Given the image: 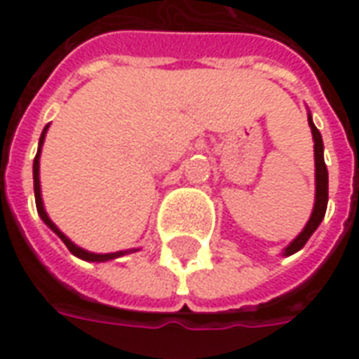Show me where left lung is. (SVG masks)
Wrapping results in <instances>:
<instances>
[{
    "mask_svg": "<svg viewBox=\"0 0 359 359\" xmlns=\"http://www.w3.org/2000/svg\"><path fill=\"white\" fill-rule=\"evenodd\" d=\"M308 123L309 128H311V134H313V151H316V203H313L311 217L304 226V231L283 250V256H292L298 250L306 246L309 236L316 233L317 226L321 225L325 211H327V202H329V172H327V165H325L323 157V138H321V133L317 130V126L313 125L311 115H308Z\"/></svg>",
    "mask_w": 359,
    "mask_h": 359,
    "instance_id": "1",
    "label": "left lung"
}]
</instances>
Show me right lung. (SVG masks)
<instances>
[{
	"instance_id": "right-lung-1",
	"label": "right lung",
	"mask_w": 359,
	"mask_h": 359,
	"mask_svg": "<svg viewBox=\"0 0 359 359\" xmlns=\"http://www.w3.org/2000/svg\"><path fill=\"white\" fill-rule=\"evenodd\" d=\"M48 128L50 125L43 126L42 130V136H40V142H38V154L34 157V165H32V175H34V198H36V210H38V215L42 217V221L46 225L50 226L53 233L57 234L59 238L63 241L69 252L73 254V256L81 257L84 262H109V259H115V257H121V256H126V254H133V252H138V248H133V250H121V252H113V254H94V252H88V250L81 248V246H76L69 236L61 233L57 229V225L48 217V213H46V208H43V202H42V188H40V154H42V146H43V140H46V133H48Z\"/></svg>"
}]
</instances>
